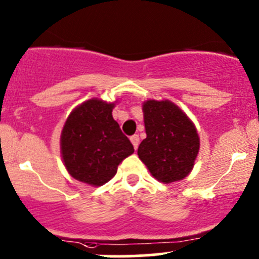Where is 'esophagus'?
I'll use <instances>...</instances> for the list:
<instances>
[{
    "label": "esophagus",
    "instance_id": "1",
    "mask_svg": "<svg viewBox=\"0 0 259 259\" xmlns=\"http://www.w3.org/2000/svg\"><path fill=\"white\" fill-rule=\"evenodd\" d=\"M130 141H132V144L134 145V149L136 150L139 146V143H140V138H139V135H133L132 138H130Z\"/></svg>",
    "mask_w": 259,
    "mask_h": 259
}]
</instances>
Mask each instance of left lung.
Here are the masks:
<instances>
[{
    "label": "left lung",
    "instance_id": "1",
    "mask_svg": "<svg viewBox=\"0 0 259 259\" xmlns=\"http://www.w3.org/2000/svg\"><path fill=\"white\" fill-rule=\"evenodd\" d=\"M143 110L146 139L139 145V158L160 182L183 180L192 171L199 151L197 129L169 101H147Z\"/></svg>",
    "mask_w": 259,
    "mask_h": 259
}]
</instances>
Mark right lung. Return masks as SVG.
I'll return each instance as SVG.
<instances>
[{
	"label": "right lung",
	"instance_id": "add662e5",
	"mask_svg": "<svg viewBox=\"0 0 259 259\" xmlns=\"http://www.w3.org/2000/svg\"><path fill=\"white\" fill-rule=\"evenodd\" d=\"M114 104L90 99L72 110L61 133L62 160L75 180L103 186L134 146L113 119Z\"/></svg>",
	"mask_w": 259,
	"mask_h": 259
}]
</instances>
